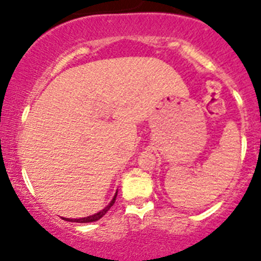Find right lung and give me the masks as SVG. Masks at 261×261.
I'll return each instance as SVG.
<instances>
[{
    "label": "right lung",
    "instance_id": "add662e5",
    "mask_svg": "<svg viewBox=\"0 0 261 261\" xmlns=\"http://www.w3.org/2000/svg\"><path fill=\"white\" fill-rule=\"evenodd\" d=\"M116 196H117V191H116L115 196H113V198H112V200L110 201V204H108V205L106 206L105 209H102V211H100V212H98V213L93 214V216H89V217H84V218H79V219H72V218H63V217H62V219H65V221H67V222H76V223H90V222H95V221H98V219H100V218H102V217L105 216V214L107 213L108 211H110V209H111V206H112L113 204H115V201H116Z\"/></svg>",
    "mask_w": 261,
    "mask_h": 261
}]
</instances>
